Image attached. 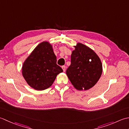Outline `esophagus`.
<instances>
[{
    "label": "esophagus",
    "mask_w": 129,
    "mask_h": 129,
    "mask_svg": "<svg viewBox=\"0 0 129 129\" xmlns=\"http://www.w3.org/2000/svg\"><path fill=\"white\" fill-rule=\"evenodd\" d=\"M62 68L63 71V72H65V71H66V66H63L62 67Z\"/></svg>",
    "instance_id": "1"
}]
</instances>
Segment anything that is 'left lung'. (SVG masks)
I'll list each match as a JSON object with an SVG mask.
<instances>
[{"mask_svg": "<svg viewBox=\"0 0 129 129\" xmlns=\"http://www.w3.org/2000/svg\"><path fill=\"white\" fill-rule=\"evenodd\" d=\"M71 56V63L66 75L77 90H88L98 82L102 72L100 58L93 50L81 43L74 46Z\"/></svg>", "mask_w": 129, "mask_h": 129, "instance_id": "8db88e82", "label": "left lung"}]
</instances>
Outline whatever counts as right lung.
Instances as JSON below:
<instances>
[{
    "instance_id": "add662e5",
    "label": "right lung",
    "mask_w": 129,
    "mask_h": 129,
    "mask_svg": "<svg viewBox=\"0 0 129 129\" xmlns=\"http://www.w3.org/2000/svg\"><path fill=\"white\" fill-rule=\"evenodd\" d=\"M53 46L47 41L39 43L29 55L22 67V75L28 85L36 90L51 87L63 70L56 63Z\"/></svg>"
}]
</instances>
